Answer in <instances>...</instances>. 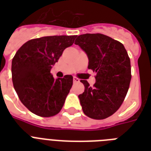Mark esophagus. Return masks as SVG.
I'll list each match as a JSON object with an SVG mask.
<instances>
[{
	"mask_svg": "<svg viewBox=\"0 0 151 151\" xmlns=\"http://www.w3.org/2000/svg\"><path fill=\"white\" fill-rule=\"evenodd\" d=\"M73 82H79V81H80V80H79L78 78H76V77H73Z\"/></svg>",
	"mask_w": 151,
	"mask_h": 151,
	"instance_id": "esophagus-1",
	"label": "esophagus"
}]
</instances>
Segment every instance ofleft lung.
Returning <instances> with one entry per match:
<instances>
[{"label": "left lung", "instance_id": "obj_1", "mask_svg": "<svg viewBox=\"0 0 151 151\" xmlns=\"http://www.w3.org/2000/svg\"><path fill=\"white\" fill-rule=\"evenodd\" d=\"M75 45L86 53L88 68L96 73V83L90 86L81 80L85 91L78 96L83 112L92 119H105L123 103L131 81V64L121 42L101 34L76 37Z\"/></svg>", "mask_w": 151, "mask_h": 151}]
</instances>
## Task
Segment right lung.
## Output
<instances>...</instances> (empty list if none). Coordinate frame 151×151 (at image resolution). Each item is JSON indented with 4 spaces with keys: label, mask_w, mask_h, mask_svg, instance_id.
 <instances>
[{
    "label": "right lung",
    "mask_w": 151,
    "mask_h": 151,
    "mask_svg": "<svg viewBox=\"0 0 151 151\" xmlns=\"http://www.w3.org/2000/svg\"><path fill=\"white\" fill-rule=\"evenodd\" d=\"M77 36H48L32 39L15 53L12 62L14 88L26 107L41 117L57 114L73 85V77L55 79L51 69Z\"/></svg>",
    "instance_id": "right-lung-1"
}]
</instances>
